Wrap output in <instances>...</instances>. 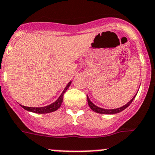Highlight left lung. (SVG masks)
Segmentation results:
<instances>
[{"instance_id":"obj_1","label":"left lung","mask_w":155,"mask_h":155,"mask_svg":"<svg viewBox=\"0 0 155 155\" xmlns=\"http://www.w3.org/2000/svg\"><path fill=\"white\" fill-rule=\"evenodd\" d=\"M134 98H135V97H133V99H132V100L130 101L129 103L126 104V105L122 106V107H118V108H116V109H110V110L104 109V108H101V107H98L97 106L94 105V104H93L92 102L90 101V99L88 98V97H87V101H88V104H89V106H90V107H91L93 111H95V112L100 113V114H108V115H111V114H116V113L120 112V111H123L124 109H126V107H127L128 106L130 105V104L132 103V101H134Z\"/></svg>"}]
</instances>
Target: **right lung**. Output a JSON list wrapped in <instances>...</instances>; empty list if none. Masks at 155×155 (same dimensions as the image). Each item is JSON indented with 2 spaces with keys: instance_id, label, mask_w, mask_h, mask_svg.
<instances>
[{
  "instance_id": "1",
  "label": "right lung",
  "mask_w": 155,
  "mask_h": 155,
  "mask_svg": "<svg viewBox=\"0 0 155 155\" xmlns=\"http://www.w3.org/2000/svg\"><path fill=\"white\" fill-rule=\"evenodd\" d=\"M71 83H68V85L66 86V87L64 88V91L62 92V94H61V96L59 97V98L55 102H54L53 104H50L48 106H46V107H25V106H21L23 107L24 109L26 110V111H32V112L37 113V114H45V113H50L52 112V111H54L56 110H58L60 107V106L61 105V103L63 101V96H64V92L68 90V88L69 87Z\"/></svg>"
}]
</instances>
